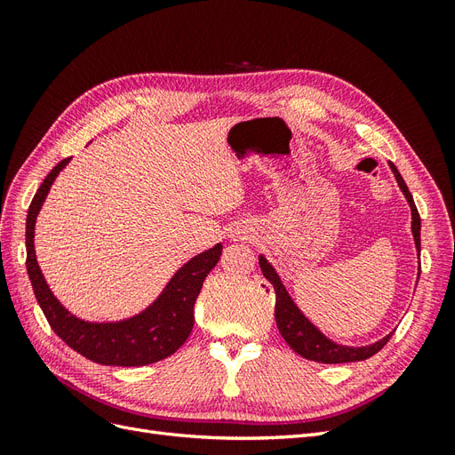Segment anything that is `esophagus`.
<instances>
[{
	"label": "esophagus",
	"instance_id": "obj_1",
	"mask_svg": "<svg viewBox=\"0 0 455 455\" xmlns=\"http://www.w3.org/2000/svg\"><path fill=\"white\" fill-rule=\"evenodd\" d=\"M233 237H239V233H237V235H233Z\"/></svg>",
	"mask_w": 455,
	"mask_h": 455
}]
</instances>
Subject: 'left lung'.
<instances>
[{
  "mask_svg": "<svg viewBox=\"0 0 455 455\" xmlns=\"http://www.w3.org/2000/svg\"><path fill=\"white\" fill-rule=\"evenodd\" d=\"M389 167L396 178V184L401 188V191L404 194L410 211H411V235H414V243H416V251L419 256L421 251V218L419 212L416 209L414 197L408 191V186L404 184L401 172L396 171L395 164L389 161ZM261 273L264 277L273 284L275 288V323H277V328L281 336L284 338V341L291 346L298 355L304 356L307 361H315V363H323V364H341V363H355V361H366L370 359L371 355H376L385 343L389 341V338L393 336L387 334L385 338L370 343V346H363V347H351V346H341V343H336L330 338H326L319 328H316L307 316L301 313V309L296 306V301L292 299V296L288 294L286 286L283 284L279 273L275 271V267L269 264L267 258L264 254L258 256Z\"/></svg>",
  "mask_w": 455,
  "mask_h": 455,
  "instance_id": "left-lung-1",
  "label": "left lung"
}]
</instances>
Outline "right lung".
Wrapping results in <instances>:
<instances>
[{
  "label": "right lung",
  "mask_w": 455,
  "mask_h": 455,
  "mask_svg": "<svg viewBox=\"0 0 455 455\" xmlns=\"http://www.w3.org/2000/svg\"><path fill=\"white\" fill-rule=\"evenodd\" d=\"M70 163V157L54 167L39 186L26 216V269L37 304L51 328L64 343L85 359L106 366H146L167 359L184 346L196 323V299L206 275L222 256V243L204 251L178 269L163 292L151 304L129 319L94 323L79 319L68 311L52 294L39 269L34 246L36 220L44 206L52 182Z\"/></svg>",
  "instance_id": "obj_1"
}]
</instances>
